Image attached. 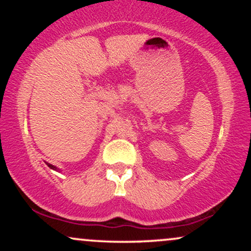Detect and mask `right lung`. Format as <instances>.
Instances as JSON below:
<instances>
[{
	"label": "right lung",
	"instance_id": "add662e5",
	"mask_svg": "<svg viewBox=\"0 0 251 251\" xmlns=\"http://www.w3.org/2000/svg\"><path fill=\"white\" fill-rule=\"evenodd\" d=\"M46 164H47V165H48V166H50V169H53V170H55V171H60V170H59V169H57V168H56V166H54V165H51V164H50V163H46Z\"/></svg>",
	"mask_w": 251,
	"mask_h": 251
}]
</instances>
